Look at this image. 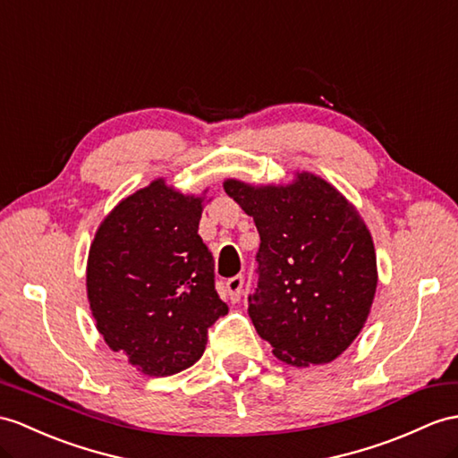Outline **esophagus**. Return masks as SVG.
Wrapping results in <instances>:
<instances>
[{
	"mask_svg": "<svg viewBox=\"0 0 458 458\" xmlns=\"http://www.w3.org/2000/svg\"><path fill=\"white\" fill-rule=\"evenodd\" d=\"M242 284H244V277L239 274L235 277H229L227 284H225V289L229 293V299L233 301V303H237V301H241V295H242Z\"/></svg>",
	"mask_w": 458,
	"mask_h": 458,
	"instance_id": "obj_1",
	"label": "esophagus"
}]
</instances>
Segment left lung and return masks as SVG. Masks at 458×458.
Masks as SVG:
<instances>
[{"mask_svg": "<svg viewBox=\"0 0 458 458\" xmlns=\"http://www.w3.org/2000/svg\"><path fill=\"white\" fill-rule=\"evenodd\" d=\"M225 192L259 229V287L249 315L277 360L307 367L336 360L358 338L375 299L377 256L361 216L325 178Z\"/></svg>", "mask_w": 458, "mask_h": 458, "instance_id": "1", "label": "left lung"}]
</instances>
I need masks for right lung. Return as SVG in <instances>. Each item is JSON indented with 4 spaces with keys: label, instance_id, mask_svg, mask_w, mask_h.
Masks as SVG:
<instances>
[{
    "label": "right lung",
    "instance_id": "add662e5",
    "mask_svg": "<svg viewBox=\"0 0 458 458\" xmlns=\"http://www.w3.org/2000/svg\"><path fill=\"white\" fill-rule=\"evenodd\" d=\"M202 204L204 196H184L157 178L110 211L89 249L97 330L143 375L194 365L208 328L229 310L216 292L214 256L198 235Z\"/></svg>",
    "mask_w": 458,
    "mask_h": 458
}]
</instances>
